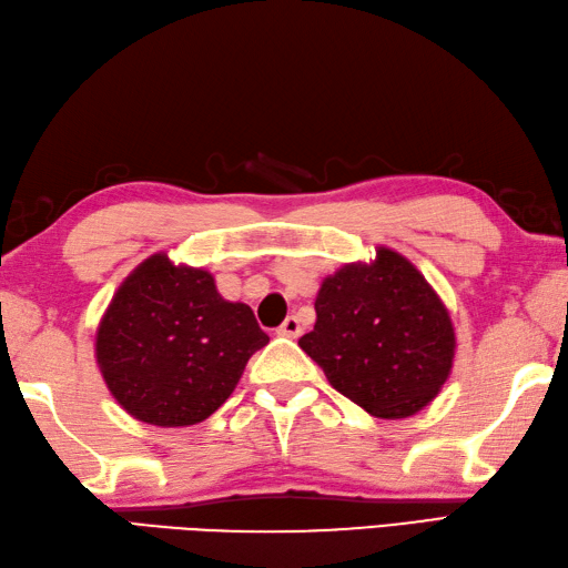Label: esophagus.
Here are the masks:
<instances>
[{
    "mask_svg": "<svg viewBox=\"0 0 568 568\" xmlns=\"http://www.w3.org/2000/svg\"><path fill=\"white\" fill-rule=\"evenodd\" d=\"M301 320H297L295 315H287L285 320H283V325L277 327V335H283V337H297L301 335Z\"/></svg>",
    "mask_w": 568,
    "mask_h": 568,
    "instance_id": "1",
    "label": "esophagus"
}]
</instances>
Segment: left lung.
I'll list each match as a JSON object with an SVG mask.
<instances>
[{
	"mask_svg": "<svg viewBox=\"0 0 568 568\" xmlns=\"http://www.w3.org/2000/svg\"><path fill=\"white\" fill-rule=\"evenodd\" d=\"M315 313V327L297 345L339 395L369 415H415L447 383L455 327L405 255L379 245L375 261L343 265L320 285Z\"/></svg>",
	"mask_w": 568,
	"mask_h": 568,
	"instance_id": "1",
	"label": "left lung"
}]
</instances>
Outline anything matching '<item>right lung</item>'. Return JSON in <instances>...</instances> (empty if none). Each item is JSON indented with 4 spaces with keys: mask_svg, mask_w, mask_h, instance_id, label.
I'll return each instance as SVG.
<instances>
[{
    "mask_svg": "<svg viewBox=\"0 0 568 568\" xmlns=\"http://www.w3.org/2000/svg\"><path fill=\"white\" fill-rule=\"evenodd\" d=\"M267 339L251 307L225 301L209 271L156 253L113 293L97 329V363L131 417L189 427L231 397Z\"/></svg>",
    "mask_w": 568,
    "mask_h": 568,
    "instance_id": "right-lung-1",
    "label": "right lung"
}]
</instances>
